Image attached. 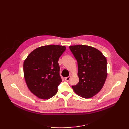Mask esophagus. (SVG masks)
<instances>
[{"label": "esophagus", "mask_w": 129, "mask_h": 129, "mask_svg": "<svg viewBox=\"0 0 129 129\" xmlns=\"http://www.w3.org/2000/svg\"><path fill=\"white\" fill-rule=\"evenodd\" d=\"M71 76H68V77L65 78V80H66V81L68 82V81H69V80H70V79H71Z\"/></svg>", "instance_id": "34e87169"}]
</instances>
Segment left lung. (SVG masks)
<instances>
[{
  "instance_id": "obj_1",
  "label": "left lung",
  "mask_w": 129,
  "mask_h": 129,
  "mask_svg": "<svg viewBox=\"0 0 129 129\" xmlns=\"http://www.w3.org/2000/svg\"><path fill=\"white\" fill-rule=\"evenodd\" d=\"M69 49L77 60L79 78V83L72 88L77 95L91 98L102 89L106 80V57L99 50L89 46H70Z\"/></svg>"
}]
</instances>
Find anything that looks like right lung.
<instances>
[{
    "label": "right lung",
    "mask_w": 129,
    "mask_h": 129,
    "mask_svg": "<svg viewBox=\"0 0 129 129\" xmlns=\"http://www.w3.org/2000/svg\"><path fill=\"white\" fill-rule=\"evenodd\" d=\"M66 47L47 45L31 52L24 62V75L27 87L39 98L47 100L56 95L62 82L58 61Z\"/></svg>",
    "instance_id": "add662e5"
}]
</instances>
